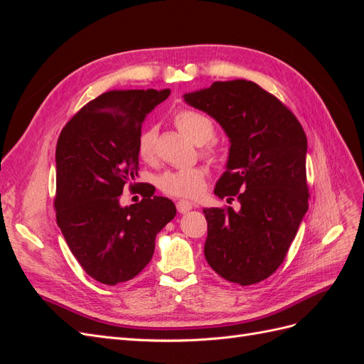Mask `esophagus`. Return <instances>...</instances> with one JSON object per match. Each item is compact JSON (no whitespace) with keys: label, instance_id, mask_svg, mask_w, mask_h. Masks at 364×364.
<instances>
[{"label":"esophagus","instance_id":"1","mask_svg":"<svg viewBox=\"0 0 364 364\" xmlns=\"http://www.w3.org/2000/svg\"><path fill=\"white\" fill-rule=\"evenodd\" d=\"M176 208H178V211L181 214H185V213H188L190 209L193 208V203L188 202V200H178V203H176Z\"/></svg>","mask_w":364,"mask_h":364}]
</instances>
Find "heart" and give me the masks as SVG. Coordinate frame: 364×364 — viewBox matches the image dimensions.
I'll list each match as a JSON object with an SVG mask.
<instances>
[{"label":"heart","mask_w":364,"mask_h":364,"mask_svg":"<svg viewBox=\"0 0 364 364\" xmlns=\"http://www.w3.org/2000/svg\"><path fill=\"white\" fill-rule=\"evenodd\" d=\"M174 123L185 136L191 141L206 142L214 135V124L205 114L196 111H182L174 118ZM158 130L156 127H147L138 136V155L142 161L151 162L155 159V146H156ZM206 170L202 167L178 168L164 171L158 185L159 188L170 196L176 197H196L199 196L205 186Z\"/></svg>","instance_id":"heart-1"}]
</instances>
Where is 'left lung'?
<instances>
[{"instance_id":"left-lung-1","label":"left lung","mask_w":364,"mask_h":364,"mask_svg":"<svg viewBox=\"0 0 364 364\" xmlns=\"http://www.w3.org/2000/svg\"><path fill=\"white\" fill-rule=\"evenodd\" d=\"M229 138L226 171L215 196L240 209L205 208V258L220 277L240 285L269 278L284 261L308 211L306 136L277 97L249 80L214 82L183 95Z\"/></svg>"}]
</instances>
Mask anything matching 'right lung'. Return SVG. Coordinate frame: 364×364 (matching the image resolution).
<instances>
[{
	"label": "right lung",
	"mask_w": 364,
	"mask_h": 364,
	"mask_svg": "<svg viewBox=\"0 0 364 364\" xmlns=\"http://www.w3.org/2000/svg\"><path fill=\"white\" fill-rule=\"evenodd\" d=\"M170 92L107 91L85 105L58 139L56 222L83 270L102 284L135 278L176 215L174 203L151 188L142 190L138 203H119L126 183L138 176L142 123Z\"/></svg>",
	"instance_id": "1"
}]
</instances>
